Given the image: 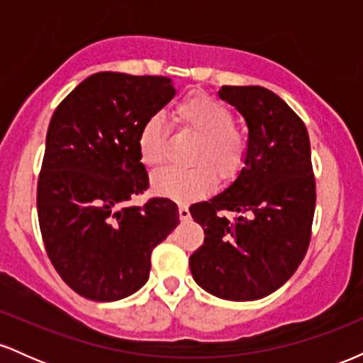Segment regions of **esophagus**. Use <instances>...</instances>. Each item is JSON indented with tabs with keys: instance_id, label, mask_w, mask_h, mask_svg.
<instances>
[{
	"instance_id": "34e87169",
	"label": "esophagus",
	"mask_w": 363,
	"mask_h": 363,
	"mask_svg": "<svg viewBox=\"0 0 363 363\" xmlns=\"http://www.w3.org/2000/svg\"><path fill=\"white\" fill-rule=\"evenodd\" d=\"M179 216H181V220H189V218H191L189 208H187L186 205L179 206Z\"/></svg>"
}]
</instances>
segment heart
Masks as SVG:
<instances>
[{
  "mask_svg": "<svg viewBox=\"0 0 363 363\" xmlns=\"http://www.w3.org/2000/svg\"><path fill=\"white\" fill-rule=\"evenodd\" d=\"M176 123L198 136L193 150V169H165L153 177V189L177 201H189L206 194L220 181L228 182L239 176L247 158V136L235 126L232 111L218 99L193 94L176 107ZM141 164L150 169L165 162V131L160 116H152L141 124L138 138Z\"/></svg>",
  "mask_w": 363,
  "mask_h": 363,
  "instance_id": "1",
  "label": "heart"
}]
</instances>
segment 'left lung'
<instances>
[{"mask_svg": "<svg viewBox=\"0 0 363 363\" xmlns=\"http://www.w3.org/2000/svg\"><path fill=\"white\" fill-rule=\"evenodd\" d=\"M218 95L247 123V158L223 193L191 205L205 242L189 268L215 297L257 301L289 280L309 247L315 208L309 133L272 90L225 85Z\"/></svg>", "mask_w": 363, "mask_h": 363, "instance_id": "obj_1", "label": "left lung"}]
</instances>
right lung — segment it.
I'll return each instance as SVG.
<instances>
[{
    "mask_svg": "<svg viewBox=\"0 0 363 363\" xmlns=\"http://www.w3.org/2000/svg\"><path fill=\"white\" fill-rule=\"evenodd\" d=\"M176 95L165 77L102 72L83 80L54 111L37 182L45 251L69 289L114 302L148 280L155 245L179 223L177 205L152 198L136 138L141 124Z\"/></svg>",
    "mask_w": 363,
    "mask_h": 363,
    "instance_id": "add662e5",
    "label": "right lung"
}]
</instances>
